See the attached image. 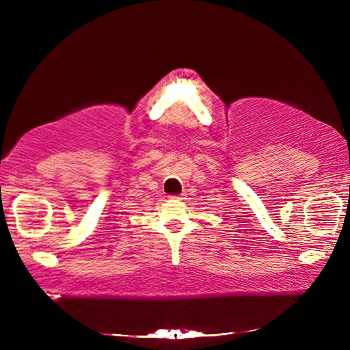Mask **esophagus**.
Masks as SVG:
<instances>
[{"label":"esophagus","instance_id":"34e87169","mask_svg":"<svg viewBox=\"0 0 350 350\" xmlns=\"http://www.w3.org/2000/svg\"><path fill=\"white\" fill-rule=\"evenodd\" d=\"M171 199H176V200H182V199H185L183 198V194H180V196H173Z\"/></svg>","mask_w":350,"mask_h":350}]
</instances>
